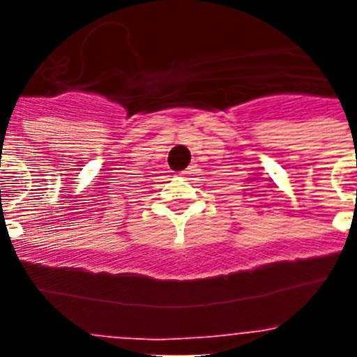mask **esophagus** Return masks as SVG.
Returning a JSON list of instances; mask_svg holds the SVG:
<instances>
[{
	"label": "esophagus",
	"mask_w": 357,
	"mask_h": 357,
	"mask_svg": "<svg viewBox=\"0 0 357 357\" xmlns=\"http://www.w3.org/2000/svg\"><path fill=\"white\" fill-rule=\"evenodd\" d=\"M183 176H192V174H195V167H188V169H185V171L181 172Z\"/></svg>",
	"instance_id": "esophagus-1"
}]
</instances>
